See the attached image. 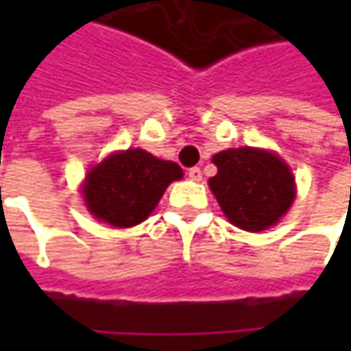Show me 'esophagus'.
I'll return each instance as SVG.
<instances>
[{
  "label": "esophagus",
  "mask_w": 351,
  "mask_h": 351,
  "mask_svg": "<svg viewBox=\"0 0 351 351\" xmlns=\"http://www.w3.org/2000/svg\"><path fill=\"white\" fill-rule=\"evenodd\" d=\"M187 176H189L191 182H201V178H203V173H201L199 168H189L187 169Z\"/></svg>",
  "instance_id": "esophagus-1"
}]
</instances>
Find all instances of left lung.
Listing matches in <instances>:
<instances>
[{
  "instance_id": "1",
  "label": "left lung",
  "mask_w": 351,
  "mask_h": 351,
  "mask_svg": "<svg viewBox=\"0 0 351 351\" xmlns=\"http://www.w3.org/2000/svg\"><path fill=\"white\" fill-rule=\"evenodd\" d=\"M219 168L209 180L224 217L248 230L262 232L279 223L295 201V178L276 154L262 148H228L213 156Z\"/></svg>"
}]
</instances>
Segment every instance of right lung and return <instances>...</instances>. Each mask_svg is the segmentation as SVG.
Returning a JSON list of instances; mask_svg holds the SVG:
<instances>
[{
	"label": "right lung",
	"instance_id": "1",
	"mask_svg": "<svg viewBox=\"0 0 351 351\" xmlns=\"http://www.w3.org/2000/svg\"><path fill=\"white\" fill-rule=\"evenodd\" d=\"M176 162L160 160L141 148L107 156L89 169L82 187L88 210L101 223L130 228L150 217L168 185L182 180Z\"/></svg>",
	"mask_w": 351,
	"mask_h": 351
}]
</instances>
